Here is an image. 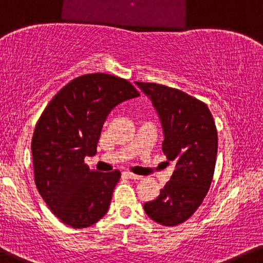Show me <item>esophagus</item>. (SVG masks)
<instances>
[{
  "label": "esophagus",
  "instance_id": "esophagus-1",
  "mask_svg": "<svg viewBox=\"0 0 263 263\" xmlns=\"http://www.w3.org/2000/svg\"><path fill=\"white\" fill-rule=\"evenodd\" d=\"M125 175H126L128 178H132V180H141V176L132 174V172H125Z\"/></svg>",
  "mask_w": 263,
  "mask_h": 263
}]
</instances>
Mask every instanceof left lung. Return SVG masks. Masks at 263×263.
<instances>
[{
  "label": "left lung",
  "instance_id": "left-lung-1",
  "mask_svg": "<svg viewBox=\"0 0 263 263\" xmlns=\"http://www.w3.org/2000/svg\"><path fill=\"white\" fill-rule=\"evenodd\" d=\"M160 115L162 151L176 170L154 201L143 209L151 220L177 226L196 212L211 186L217 157V128L207 105L181 89L154 82H135Z\"/></svg>",
  "mask_w": 263,
  "mask_h": 263
}]
</instances>
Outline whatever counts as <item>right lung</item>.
Segmentation results:
<instances>
[{"instance_id":"obj_1","label":"right lung","mask_w":263,"mask_h":263,"mask_svg":"<svg viewBox=\"0 0 263 263\" xmlns=\"http://www.w3.org/2000/svg\"><path fill=\"white\" fill-rule=\"evenodd\" d=\"M140 96L131 82L96 72L60 89L37 121L31 142L34 183L48 209L73 229L96 223L108 211L118 170H89L106 118L122 101Z\"/></svg>"}]
</instances>
